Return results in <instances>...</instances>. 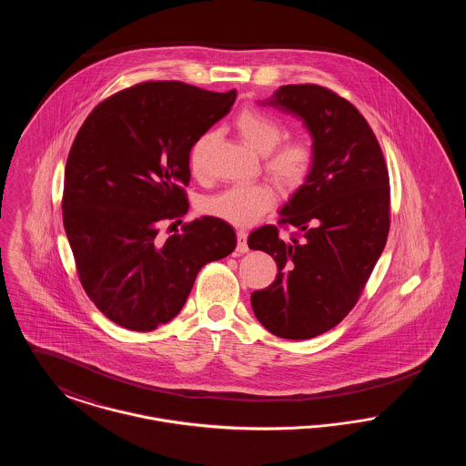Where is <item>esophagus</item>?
Segmentation results:
<instances>
[{
    "label": "esophagus",
    "instance_id": "esophagus-1",
    "mask_svg": "<svg viewBox=\"0 0 466 466\" xmlns=\"http://www.w3.org/2000/svg\"><path fill=\"white\" fill-rule=\"evenodd\" d=\"M238 251L246 253L248 251V234L244 230L238 232Z\"/></svg>",
    "mask_w": 466,
    "mask_h": 466
}]
</instances>
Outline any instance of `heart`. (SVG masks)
<instances>
[{
    "instance_id": "obj_1",
    "label": "heart",
    "mask_w": 466,
    "mask_h": 466,
    "mask_svg": "<svg viewBox=\"0 0 466 466\" xmlns=\"http://www.w3.org/2000/svg\"><path fill=\"white\" fill-rule=\"evenodd\" d=\"M234 127L244 143L264 158V171L283 192H297L308 183L316 166V147L308 137H297L279 145L285 127L270 115L257 108H244L234 118ZM215 134H200L188 148V169L199 177ZM278 202L276 192L266 183L234 185L200 202V211L234 227H251Z\"/></svg>"
}]
</instances>
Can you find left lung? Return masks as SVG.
Segmentation results:
<instances>
[{"mask_svg": "<svg viewBox=\"0 0 466 466\" xmlns=\"http://www.w3.org/2000/svg\"><path fill=\"white\" fill-rule=\"evenodd\" d=\"M266 105L304 120L318 158L279 211L278 223L299 232L283 241L264 225L248 238L278 266L272 285L251 293V308L268 332L304 340L339 325L365 289L390 232V177L369 122L333 90L283 86Z\"/></svg>", "mask_w": 466, "mask_h": 466, "instance_id": "obj_1", "label": "left lung"}]
</instances>
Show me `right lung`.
<instances>
[{
    "instance_id": "right-lung-1",
    "label": "right lung",
    "mask_w": 466,
    "mask_h": 466,
    "mask_svg": "<svg viewBox=\"0 0 466 466\" xmlns=\"http://www.w3.org/2000/svg\"><path fill=\"white\" fill-rule=\"evenodd\" d=\"M236 96L143 82L99 103L76 134L63 222L80 283L113 323L150 332L171 321L200 268L236 249L234 228L215 217L158 238L160 222L188 211L190 145L230 111Z\"/></svg>"
}]
</instances>
